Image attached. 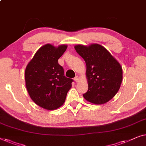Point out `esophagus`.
I'll list each match as a JSON object with an SVG mask.
<instances>
[{"instance_id":"esophagus-1","label":"esophagus","mask_w":146,"mask_h":146,"mask_svg":"<svg viewBox=\"0 0 146 146\" xmlns=\"http://www.w3.org/2000/svg\"><path fill=\"white\" fill-rule=\"evenodd\" d=\"M74 80H75V82H78L79 81V77H78V76H76V77L74 78Z\"/></svg>"}]
</instances>
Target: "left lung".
<instances>
[{
  "label": "left lung",
  "instance_id": "8db88e82",
  "mask_svg": "<svg viewBox=\"0 0 146 146\" xmlns=\"http://www.w3.org/2000/svg\"><path fill=\"white\" fill-rule=\"evenodd\" d=\"M76 52L87 65L86 76L89 89L83 94L87 101L104 104L116 95L122 81V69L110 52L103 46L93 44L89 46L77 45Z\"/></svg>",
  "mask_w": 146,
  "mask_h": 146
}]
</instances>
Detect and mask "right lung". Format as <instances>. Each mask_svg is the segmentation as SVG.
<instances>
[{
	"mask_svg": "<svg viewBox=\"0 0 146 146\" xmlns=\"http://www.w3.org/2000/svg\"><path fill=\"white\" fill-rule=\"evenodd\" d=\"M67 46L56 48L50 44L41 47L25 70L26 87L32 100L47 110H55L64 103L73 79L64 75L57 61Z\"/></svg>",
	"mask_w": 146,
	"mask_h": 146,
	"instance_id": "add662e5",
	"label": "right lung"
}]
</instances>
